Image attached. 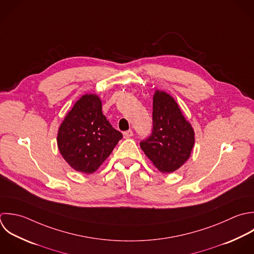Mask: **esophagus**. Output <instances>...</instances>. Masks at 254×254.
I'll return each mask as SVG.
<instances>
[{
    "label": "esophagus",
    "instance_id": "1",
    "mask_svg": "<svg viewBox=\"0 0 254 254\" xmlns=\"http://www.w3.org/2000/svg\"><path fill=\"white\" fill-rule=\"evenodd\" d=\"M132 135H133V132H132L131 129H128V130H127V131L124 132V137H125V138H129V137H131Z\"/></svg>",
    "mask_w": 254,
    "mask_h": 254
}]
</instances>
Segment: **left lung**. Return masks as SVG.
Returning a JSON list of instances; mask_svg holds the SVG:
<instances>
[{
    "label": "left lung",
    "instance_id": "obj_1",
    "mask_svg": "<svg viewBox=\"0 0 254 254\" xmlns=\"http://www.w3.org/2000/svg\"><path fill=\"white\" fill-rule=\"evenodd\" d=\"M152 132L140 141V147L162 173L180 168L190 157L195 137L175 100L162 91L153 97Z\"/></svg>",
    "mask_w": 254,
    "mask_h": 254
}]
</instances>
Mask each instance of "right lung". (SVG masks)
Masks as SVG:
<instances>
[{"instance_id":"obj_1","label":"right lung","mask_w":254,"mask_h":254,"mask_svg":"<svg viewBox=\"0 0 254 254\" xmlns=\"http://www.w3.org/2000/svg\"><path fill=\"white\" fill-rule=\"evenodd\" d=\"M122 137V132L103 115L100 98L87 94L65 117L58 130L57 145L72 168L90 174L101 166Z\"/></svg>"}]
</instances>
